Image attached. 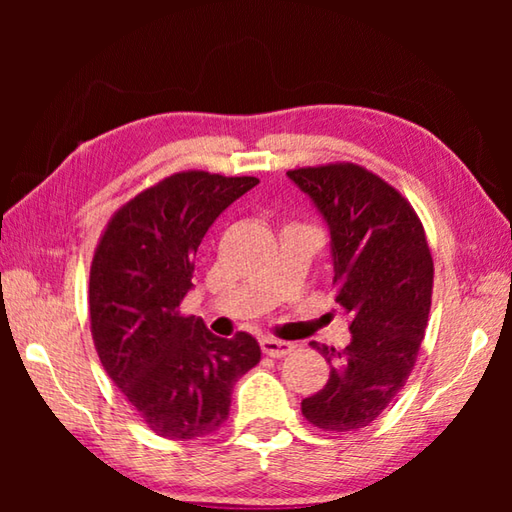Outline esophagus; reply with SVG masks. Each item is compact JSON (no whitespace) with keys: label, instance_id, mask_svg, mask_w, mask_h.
I'll list each match as a JSON object with an SVG mask.
<instances>
[{"label":"esophagus","instance_id":"1","mask_svg":"<svg viewBox=\"0 0 512 512\" xmlns=\"http://www.w3.org/2000/svg\"><path fill=\"white\" fill-rule=\"evenodd\" d=\"M259 343H262V352L273 359H280V357H284V354H289L293 350V345L289 341L273 339V336H264Z\"/></svg>","mask_w":512,"mask_h":512}]
</instances>
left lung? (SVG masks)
<instances>
[{
    "label": "left lung",
    "instance_id": "obj_1",
    "mask_svg": "<svg viewBox=\"0 0 512 512\" xmlns=\"http://www.w3.org/2000/svg\"><path fill=\"white\" fill-rule=\"evenodd\" d=\"M332 235L336 305L350 316L345 350L314 348L329 379L302 415L329 433L359 431L402 391L427 329L433 259L411 203L354 162L291 169Z\"/></svg>",
    "mask_w": 512,
    "mask_h": 512
}]
</instances>
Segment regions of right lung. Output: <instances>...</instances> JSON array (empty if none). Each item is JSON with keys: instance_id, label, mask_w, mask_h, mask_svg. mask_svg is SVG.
<instances>
[{"instance_id": "1", "label": "right lung", "mask_w": 512, "mask_h": 512, "mask_svg": "<svg viewBox=\"0 0 512 512\" xmlns=\"http://www.w3.org/2000/svg\"><path fill=\"white\" fill-rule=\"evenodd\" d=\"M253 176L180 171L112 214L90 266V329L108 377L153 433L210 436L228 420L235 381L262 359L253 336L219 339L180 314L194 259L225 207Z\"/></svg>"}]
</instances>
